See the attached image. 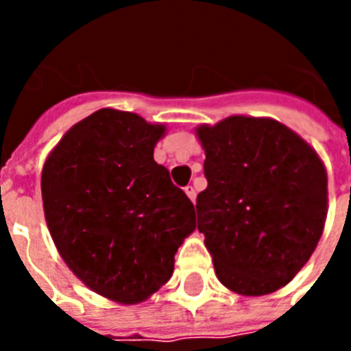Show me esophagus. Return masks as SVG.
<instances>
[{"mask_svg": "<svg viewBox=\"0 0 351 351\" xmlns=\"http://www.w3.org/2000/svg\"><path fill=\"white\" fill-rule=\"evenodd\" d=\"M184 191H186L187 197L191 198V202H195V198H197V191H195V187H193V186H187L186 189H184Z\"/></svg>", "mask_w": 351, "mask_h": 351, "instance_id": "34e87169", "label": "esophagus"}]
</instances>
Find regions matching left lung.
<instances>
[{
	"label": "left lung",
	"instance_id": "left-lung-1",
	"mask_svg": "<svg viewBox=\"0 0 351 351\" xmlns=\"http://www.w3.org/2000/svg\"><path fill=\"white\" fill-rule=\"evenodd\" d=\"M197 134L208 178L197 197L198 231L217 277L240 295L277 291L308 262L324 230L321 158L271 118L230 117Z\"/></svg>",
	"mask_w": 351,
	"mask_h": 351
}]
</instances>
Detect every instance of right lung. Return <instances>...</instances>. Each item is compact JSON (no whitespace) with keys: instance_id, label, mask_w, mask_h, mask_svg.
I'll return each mask as SVG.
<instances>
[{"instance_id":"obj_1","label":"right lung","mask_w":351,"mask_h":351,"mask_svg":"<svg viewBox=\"0 0 351 351\" xmlns=\"http://www.w3.org/2000/svg\"><path fill=\"white\" fill-rule=\"evenodd\" d=\"M164 125L100 109L65 132L41 173L43 211L60 255L93 291L136 304L173 275L195 208L153 151Z\"/></svg>"}]
</instances>
